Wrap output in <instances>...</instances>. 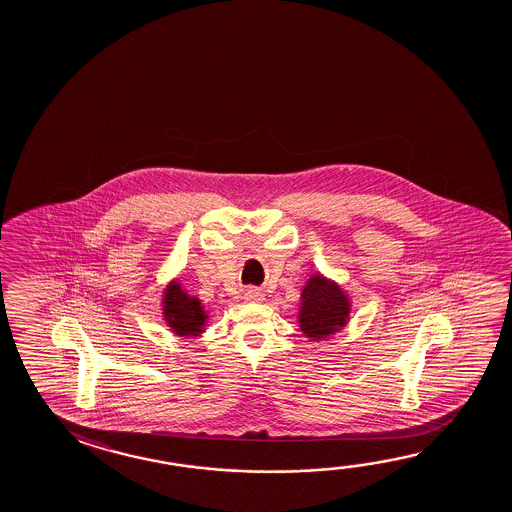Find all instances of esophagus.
<instances>
[{
  "label": "esophagus",
  "mask_w": 512,
  "mask_h": 512,
  "mask_svg": "<svg viewBox=\"0 0 512 512\" xmlns=\"http://www.w3.org/2000/svg\"><path fill=\"white\" fill-rule=\"evenodd\" d=\"M246 300L260 302V300H264V294L260 293L259 289H250V291L246 293Z\"/></svg>",
  "instance_id": "obj_1"
}]
</instances>
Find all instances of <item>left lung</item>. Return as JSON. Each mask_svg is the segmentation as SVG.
Here are the masks:
<instances>
[{
    "instance_id": "8db88e82",
    "label": "left lung",
    "mask_w": 512,
    "mask_h": 512,
    "mask_svg": "<svg viewBox=\"0 0 512 512\" xmlns=\"http://www.w3.org/2000/svg\"><path fill=\"white\" fill-rule=\"evenodd\" d=\"M350 302L336 282L321 275L309 278L303 287L300 328L312 339H321L337 332L346 325Z\"/></svg>"
}]
</instances>
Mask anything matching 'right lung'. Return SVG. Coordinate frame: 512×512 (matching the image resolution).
<instances>
[{
  "instance_id": "right-lung-1",
  "label": "right lung",
  "mask_w": 512,
  "mask_h": 512,
  "mask_svg": "<svg viewBox=\"0 0 512 512\" xmlns=\"http://www.w3.org/2000/svg\"><path fill=\"white\" fill-rule=\"evenodd\" d=\"M162 303H164V318L178 336H198L203 332L207 312L203 310L200 300L194 296H187L180 289V285H171Z\"/></svg>"
}]
</instances>
